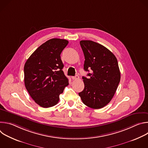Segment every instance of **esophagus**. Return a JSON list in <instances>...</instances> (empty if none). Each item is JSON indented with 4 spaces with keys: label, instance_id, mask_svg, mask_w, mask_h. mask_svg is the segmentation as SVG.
<instances>
[{
    "label": "esophagus",
    "instance_id": "34e87169",
    "mask_svg": "<svg viewBox=\"0 0 148 148\" xmlns=\"http://www.w3.org/2000/svg\"><path fill=\"white\" fill-rule=\"evenodd\" d=\"M72 78V79H75V80H76V79H79V76L78 75H76L75 76H74V77H71Z\"/></svg>",
    "mask_w": 148,
    "mask_h": 148
}]
</instances>
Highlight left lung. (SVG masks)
Instances as JSON below:
<instances>
[{"label": "left lung", "mask_w": 148, "mask_h": 148, "mask_svg": "<svg viewBox=\"0 0 148 148\" xmlns=\"http://www.w3.org/2000/svg\"><path fill=\"white\" fill-rule=\"evenodd\" d=\"M85 57L84 69L91 70L88 78L82 77L84 89L78 95L82 102L93 109L107 105L113 98L121 79L114 54L103 46L91 40L79 42Z\"/></svg>", "instance_id": "8db88e82"}]
</instances>
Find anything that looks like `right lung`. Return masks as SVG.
I'll list each match as a JSON object with an SVG mask.
<instances>
[{"mask_svg": "<svg viewBox=\"0 0 148 148\" xmlns=\"http://www.w3.org/2000/svg\"><path fill=\"white\" fill-rule=\"evenodd\" d=\"M64 39L51 38L38 47L24 67L25 85L32 99L43 108L54 106L59 95L69 85L62 70L60 54L68 45Z\"/></svg>", "mask_w": 148, "mask_h": 148, "instance_id": "right-lung-1", "label": "right lung"}]
</instances>
